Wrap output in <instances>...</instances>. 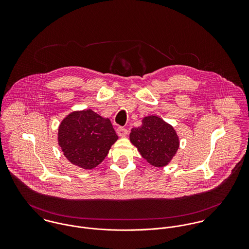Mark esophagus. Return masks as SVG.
I'll list each match as a JSON object with an SVG mask.
<instances>
[{"label": "esophagus", "instance_id": "esophagus-1", "mask_svg": "<svg viewBox=\"0 0 249 249\" xmlns=\"http://www.w3.org/2000/svg\"><path fill=\"white\" fill-rule=\"evenodd\" d=\"M127 129L126 128H124V126H119L118 128H117V133H118V135L120 136V137H124L126 134H127Z\"/></svg>", "mask_w": 249, "mask_h": 249}]
</instances>
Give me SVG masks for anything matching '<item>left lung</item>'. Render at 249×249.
Here are the masks:
<instances>
[{
  "label": "left lung",
  "mask_w": 249,
  "mask_h": 249,
  "mask_svg": "<svg viewBox=\"0 0 249 249\" xmlns=\"http://www.w3.org/2000/svg\"><path fill=\"white\" fill-rule=\"evenodd\" d=\"M130 141L138 148L142 158L154 167L166 166L179 146L174 127L156 116L143 118L141 126L132 128Z\"/></svg>",
  "instance_id": "left-lung-1"
}]
</instances>
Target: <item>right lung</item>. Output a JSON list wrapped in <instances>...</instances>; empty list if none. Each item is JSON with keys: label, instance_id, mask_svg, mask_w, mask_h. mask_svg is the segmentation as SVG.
<instances>
[{"label": "right lung", "instance_id": "add662e5", "mask_svg": "<svg viewBox=\"0 0 249 249\" xmlns=\"http://www.w3.org/2000/svg\"><path fill=\"white\" fill-rule=\"evenodd\" d=\"M117 140L110 120L90 109L72 112L58 129V143L65 157L85 170L101 164Z\"/></svg>", "mask_w": 249, "mask_h": 249}]
</instances>
